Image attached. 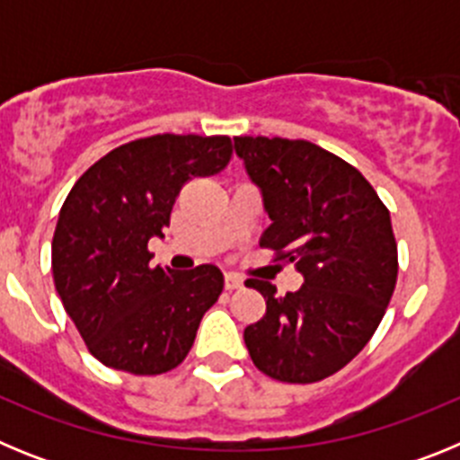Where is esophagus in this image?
<instances>
[{"instance_id": "1", "label": "esophagus", "mask_w": 460, "mask_h": 460, "mask_svg": "<svg viewBox=\"0 0 460 460\" xmlns=\"http://www.w3.org/2000/svg\"><path fill=\"white\" fill-rule=\"evenodd\" d=\"M242 286H243L242 276L233 274V271H230V274H226V290H237V288H242Z\"/></svg>"}]
</instances>
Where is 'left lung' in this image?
I'll list each match as a JSON object with an SVG mask.
<instances>
[{
	"label": "left lung",
	"mask_w": 460,
	"mask_h": 460,
	"mask_svg": "<svg viewBox=\"0 0 460 460\" xmlns=\"http://www.w3.org/2000/svg\"><path fill=\"white\" fill-rule=\"evenodd\" d=\"M234 149L271 218L260 246L304 276L288 295L246 280L267 302L262 320L243 329L249 355L274 380H324L364 350L394 295L389 209L359 170L308 140L243 136Z\"/></svg>",
	"instance_id": "obj_1"
}]
</instances>
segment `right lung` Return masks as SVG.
<instances>
[{"label":"right lung","mask_w":460,"mask_h":460,"mask_svg":"<svg viewBox=\"0 0 460 460\" xmlns=\"http://www.w3.org/2000/svg\"><path fill=\"white\" fill-rule=\"evenodd\" d=\"M227 136H161L99 158L64 200L52 237V276L87 350L133 376H161L189 355L207 308L223 292L214 265L152 267L181 186L230 164Z\"/></svg>","instance_id":"right-lung-1"}]
</instances>
